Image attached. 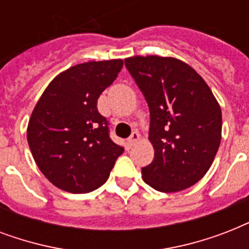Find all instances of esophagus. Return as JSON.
Here are the masks:
<instances>
[{
	"instance_id": "1",
	"label": "esophagus",
	"mask_w": 249,
	"mask_h": 249,
	"mask_svg": "<svg viewBox=\"0 0 249 249\" xmlns=\"http://www.w3.org/2000/svg\"><path fill=\"white\" fill-rule=\"evenodd\" d=\"M138 141H140V134H138V132H133L132 134H130V137L128 138V143L130 144V146H133V144H136Z\"/></svg>"
}]
</instances>
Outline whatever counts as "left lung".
I'll use <instances>...</instances> for the list:
<instances>
[{
    "instance_id": "1",
    "label": "left lung",
    "mask_w": 249,
    "mask_h": 249,
    "mask_svg": "<svg viewBox=\"0 0 249 249\" xmlns=\"http://www.w3.org/2000/svg\"><path fill=\"white\" fill-rule=\"evenodd\" d=\"M125 66L150 108L155 156L142 168L143 181L161 193L189 189L204 177L220 147L218 102L203 77L179 59L136 55Z\"/></svg>"
}]
</instances>
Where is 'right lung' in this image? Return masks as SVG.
<instances>
[{"label":"right lung","mask_w":249,"mask_h":249,"mask_svg":"<svg viewBox=\"0 0 249 249\" xmlns=\"http://www.w3.org/2000/svg\"><path fill=\"white\" fill-rule=\"evenodd\" d=\"M123 64V59L76 64L56 76L35 106L27 141L37 166L58 189L97 190L124 152L109 138L108 121L97 108Z\"/></svg>","instance_id":"right-lung-1"}]
</instances>
